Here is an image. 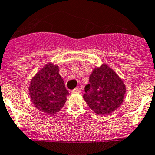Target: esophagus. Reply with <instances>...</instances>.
Here are the masks:
<instances>
[{"mask_svg": "<svg viewBox=\"0 0 155 155\" xmlns=\"http://www.w3.org/2000/svg\"><path fill=\"white\" fill-rule=\"evenodd\" d=\"M81 89L79 87H76V88L72 90V93H80Z\"/></svg>", "mask_w": 155, "mask_h": 155, "instance_id": "34e87169", "label": "esophagus"}]
</instances>
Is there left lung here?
Masks as SVG:
<instances>
[{
	"instance_id": "left-lung-1",
	"label": "left lung",
	"mask_w": 155,
	"mask_h": 155,
	"mask_svg": "<svg viewBox=\"0 0 155 155\" xmlns=\"http://www.w3.org/2000/svg\"><path fill=\"white\" fill-rule=\"evenodd\" d=\"M85 91L83 98L91 109L97 115H109L121 105L126 87L117 73L104 64L94 69Z\"/></svg>"
}]
</instances>
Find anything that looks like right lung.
Masks as SVG:
<instances>
[{"instance_id": "right-lung-1", "label": "right lung", "mask_w": 155, "mask_h": 155, "mask_svg": "<svg viewBox=\"0 0 155 155\" xmlns=\"http://www.w3.org/2000/svg\"><path fill=\"white\" fill-rule=\"evenodd\" d=\"M33 104L48 115H54L62 109L69 92L59 74L58 66L48 63L33 77L29 87Z\"/></svg>"}]
</instances>
